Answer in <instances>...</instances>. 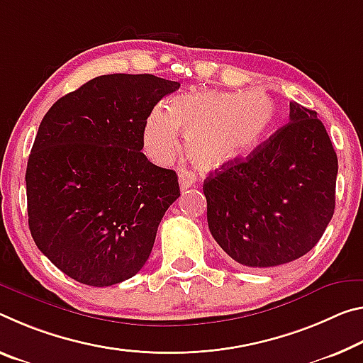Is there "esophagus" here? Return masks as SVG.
<instances>
[{
  "mask_svg": "<svg viewBox=\"0 0 363 363\" xmlns=\"http://www.w3.org/2000/svg\"><path fill=\"white\" fill-rule=\"evenodd\" d=\"M195 181H197V176H195L192 171H189V169L179 171V186H181L182 191H186V189L192 187Z\"/></svg>",
  "mask_w": 363,
  "mask_h": 363,
  "instance_id": "1",
  "label": "esophagus"
}]
</instances>
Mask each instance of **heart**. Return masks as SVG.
I'll list each match as a JSON object with an SVG mask.
<instances>
[{"label":"heart","instance_id":"obj_1","mask_svg":"<svg viewBox=\"0 0 363 363\" xmlns=\"http://www.w3.org/2000/svg\"><path fill=\"white\" fill-rule=\"evenodd\" d=\"M274 114L273 100L262 90L191 91L174 96L168 108L153 109L143 143L148 157L166 163L179 150L184 132L192 163L202 169H218L250 152L272 125Z\"/></svg>","mask_w":363,"mask_h":363}]
</instances>
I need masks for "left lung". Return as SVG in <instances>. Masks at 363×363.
<instances>
[{
	"mask_svg": "<svg viewBox=\"0 0 363 363\" xmlns=\"http://www.w3.org/2000/svg\"><path fill=\"white\" fill-rule=\"evenodd\" d=\"M289 109V123L203 182L210 233L242 267L272 268L306 255L335 213L330 135L312 109L296 101Z\"/></svg>",
	"mask_w": 363,
	"mask_h": 363,
	"instance_id": "1",
	"label": "left lung"
}]
</instances>
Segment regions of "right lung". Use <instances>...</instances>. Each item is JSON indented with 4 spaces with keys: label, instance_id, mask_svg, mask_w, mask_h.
Here are the masks:
<instances>
[{
    "label": "right lung",
    "instance_id": "add662e5",
    "mask_svg": "<svg viewBox=\"0 0 363 363\" xmlns=\"http://www.w3.org/2000/svg\"><path fill=\"white\" fill-rule=\"evenodd\" d=\"M179 87L152 74H108L57 100L40 123L26 172L28 228L69 278L113 286L150 257L181 191L174 171L140 152L143 130Z\"/></svg>",
    "mask_w": 363,
    "mask_h": 363
}]
</instances>
